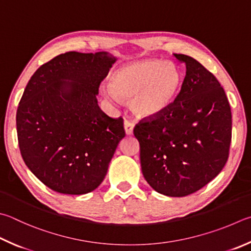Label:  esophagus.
Wrapping results in <instances>:
<instances>
[{
  "label": "esophagus",
  "mask_w": 251,
  "mask_h": 251,
  "mask_svg": "<svg viewBox=\"0 0 251 251\" xmlns=\"http://www.w3.org/2000/svg\"><path fill=\"white\" fill-rule=\"evenodd\" d=\"M134 123L130 122L128 120H126L124 122V128H125V133L126 135H131L133 134V130H134Z\"/></svg>",
  "instance_id": "esophagus-1"
}]
</instances>
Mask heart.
I'll return each mask as SVG.
<instances>
[{"instance_id":"1","label":"heart","mask_w":251,"mask_h":251,"mask_svg":"<svg viewBox=\"0 0 251 251\" xmlns=\"http://www.w3.org/2000/svg\"><path fill=\"white\" fill-rule=\"evenodd\" d=\"M182 81L175 63L146 59L117 68L111 76V88L105 91L112 97L130 101L131 110L138 117L153 118L175 102Z\"/></svg>"}]
</instances>
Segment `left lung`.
I'll return each instance as SVG.
<instances>
[{"label":"left lung","mask_w":251,"mask_h":251,"mask_svg":"<svg viewBox=\"0 0 251 251\" xmlns=\"http://www.w3.org/2000/svg\"><path fill=\"white\" fill-rule=\"evenodd\" d=\"M173 56L186 68L180 93L161 115L141 120L134 135L148 184L158 193L181 198L202 189L224 168L231 141V112L213 74L192 57Z\"/></svg>","instance_id":"left-lung-1"}]
</instances>
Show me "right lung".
I'll return each mask as SVG.
<instances>
[{
    "mask_svg": "<svg viewBox=\"0 0 251 251\" xmlns=\"http://www.w3.org/2000/svg\"><path fill=\"white\" fill-rule=\"evenodd\" d=\"M115 60L105 51L61 53L26 85L16 113L18 146L28 169L54 192L97 189L125 137L123 118L107 116L97 99Z\"/></svg>",
    "mask_w": 251,
    "mask_h": 251,
    "instance_id": "1",
    "label": "right lung"
}]
</instances>
